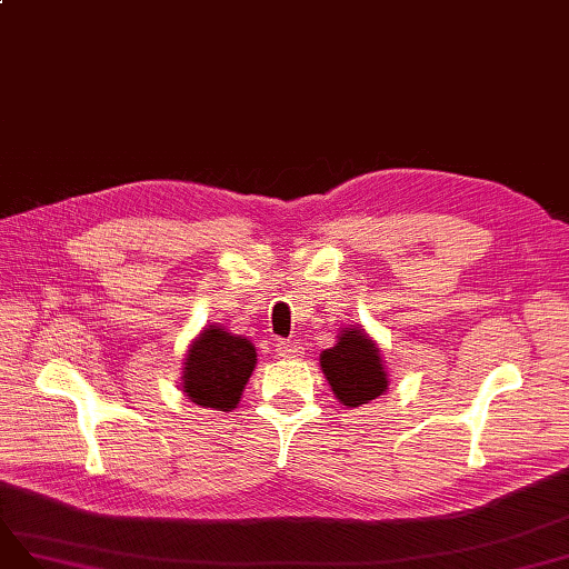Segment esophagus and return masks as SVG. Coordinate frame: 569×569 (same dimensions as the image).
Listing matches in <instances>:
<instances>
[{"label": "esophagus", "mask_w": 569, "mask_h": 569, "mask_svg": "<svg viewBox=\"0 0 569 569\" xmlns=\"http://www.w3.org/2000/svg\"><path fill=\"white\" fill-rule=\"evenodd\" d=\"M274 352L280 357H299L301 348L295 340H274Z\"/></svg>", "instance_id": "34e87169"}]
</instances>
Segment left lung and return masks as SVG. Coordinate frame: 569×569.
Returning a JSON list of instances; mask_svg holds the SVG:
<instances>
[{
    "label": "left lung",
    "mask_w": 569,
    "mask_h": 569,
    "mask_svg": "<svg viewBox=\"0 0 569 569\" xmlns=\"http://www.w3.org/2000/svg\"><path fill=\"white\" fill-rule=\"evenodd\" d=\"M321 369L332 393L342 406L357 408L379 398L389 381L381 365L379 348L369 340L365 330L345 328L336 348L321 355Z\"/></svg>",
    "instance_id": "8db88e82"
}]
</instances>
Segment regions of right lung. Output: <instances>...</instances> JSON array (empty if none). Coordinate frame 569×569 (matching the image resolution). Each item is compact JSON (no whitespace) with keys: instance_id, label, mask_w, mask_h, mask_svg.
<instances>
[{"instance_id":"obj_1","label":"right lung","mask_w":569,"mask_h":569,"mask_svg":"<svg viewBox=\"0 0 569 569\" xmlns=\"http://www.w3.org/2000/svg\"><path fill=\"white\" fill-rule=\"evenodd\" d=\"M253 367L256 348L251 340L210 326L188 350L183 391L202 408L233 410Z\"/></svg>"}]
</instances>
